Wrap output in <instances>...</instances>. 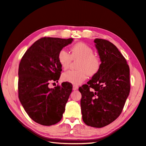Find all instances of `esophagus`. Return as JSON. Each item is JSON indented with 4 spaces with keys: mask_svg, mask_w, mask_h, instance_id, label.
Listing matches in <instances>:
<instances>
[{
    "mask_svg": "<svg viewBox=\"0 0 146 146\" xmlns=\"http://www.w3.org/2000/svg\"><path fill=\"white\" fill-rule=\"evenodd\" d=\"M78 88V86L77 85H75V84H73V91L77 90Z\"/></svg>",
    "mask_w": 146,
    "mask_h": 146,
    "instance_id": "esophagus-1",
    "label": "esophagus"
}]
</instances>
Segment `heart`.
Returning <instances> with one entry per match:
<instances>
[{
    "mask_svg": "<svg viewBox=\"0 0 146 146\" xmlns=\"http://www.w3.org/2000/svg\"><path fill=\"white\" fill-rule=\"evenodd\" d=\"M72 60H79L78 70H69L63 73L62 80L65 82L80 84L86 79L87 74L93 76L99 72L101 62L98 57L94 55V50L86 44L80 42L71 48V55L65 49H62L58 53V60L64 69L69 67Z\"/></svg>",
    "mask_w": 146,
    "mask_h": 146,
    "instance_id": "1",
    "label": "heart"
}]
</instances>
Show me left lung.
<instances>
[{"label": "left lung", "mask_w": 146, "mask_h": 146, "mask_svg": "<svg viewBox=\"0 0 146 146\" xmlns=\"http://www.w3.org/2000/svg\"><path fill=\"white\" fill-rule=\"evenodd\" d=\"M101 60L99 72L79 88L84 123L103 127L121 114L130 92L129 67L117 47L108 40H94Z\"/></svg>", "instance_id": "8db88e82"}]
</instances>
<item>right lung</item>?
<instances>
[{
  "mask_svg": "<svg viewBox=\"0 0 146 146\" xmlns=\"http://www.w3.org/2000/svg\"><path fill=\"white\" fill-rule=\"evenodd\" d=\"M73 38L44 37L36 41L23 55L19 67V98L32 120L51 126L62 119L72 91V84L63 82L53 88L50 81H57L62 72L58 53Z\"/></svg>",
  "mask_w": 146,
  "mask_h": 146,
  "instance_id": "right-lung-1",
  "label": "right lung"
}]
</instances>
